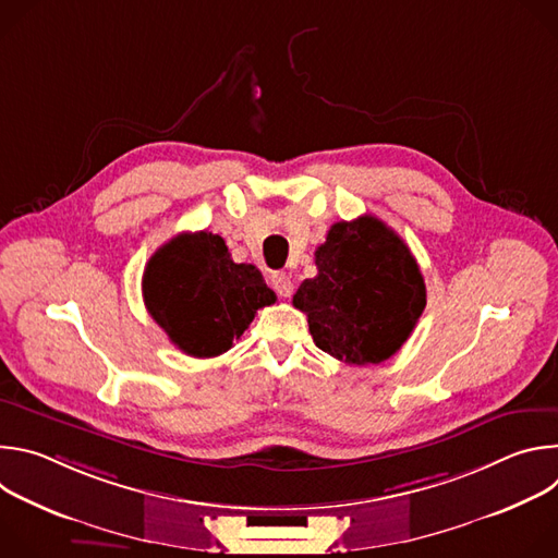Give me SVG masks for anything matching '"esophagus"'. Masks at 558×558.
<instances>
[{
    "mask_svg": "<svg viewBox=\"0 0 558 558\" xmlns=\"http://www.w3.org/2000/svg\"><path fill=\"white\" fill-rule=\"evenodd\" d=\"M271 287L276 289V293L280 295V298H291V293H293V282H291V278L287 276V274H274L271 276Z\"/></svg>",
    "mask_w": 558,
    "mask_h": 558,
    "instance_id": "obj_1",
    "label": "esophagus"
}]
</instances>
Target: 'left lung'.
<instances>
[{
    "instance_id": "obj_1",
    "label": "left lung",
    "mask_w": 558,
    "mask_h": 558,
    "mask_svg": "<svg viewBox=\"0 0 558 558\" xmlns=\"http://www.w3.org/2000/svg\"><path fill=\"white\" fill-rule=\"evenodd\" d=\"M315 267L293 306L306 313L317 349L357 366L402 349L424 313L426 284L400 235L371 214L340 220L315 250Z\"/></svg>"
}]
</instances>
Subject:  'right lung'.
Returning <instances> with one entry per match:
<instances>
[{
  "label": "right lung",
  "instance_id": "1",
  "mask_svg": "<svg viewBox=\"0 0 558 558\" xmlns=\"http://www.w3.org/2000/svg\"><path fill=\"white\" fill-rule=\"evenodd\" d=\"M143 300L174 347L192 357H216L276 293L254 265L231 260L218 233L196 231L174 235L149 258Z\"/></svg>",
  "mask_w": 558,
  "mask_h": 558
}]
</instances>
